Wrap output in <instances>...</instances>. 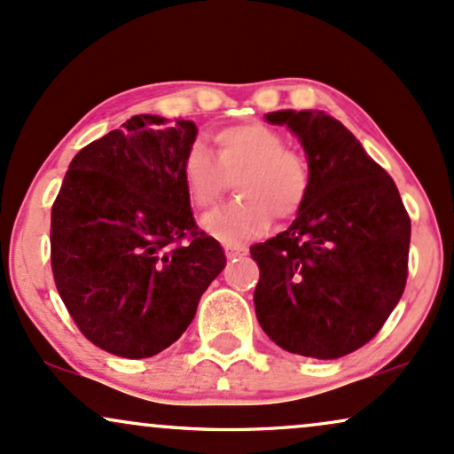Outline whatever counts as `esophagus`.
<instances>
[{
  "label": "esophagus",
  "instance_id": "esophagus-1",
  "mask_svg": "<svg viewBox=\"0 0 454 454\" xmlns=\"http://www.w3.org/2000/svg\"><path fill=\"white\" fill-rule=\"evenodd\" d=\"M225 254H227V259L244 257V254H247V248H239V247H225Z\"/></svg>",
  "mask_w": 454,
  "mask_h": 454
}]
</instances>
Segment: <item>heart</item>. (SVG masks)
<instances>
[{"mask_svg": "<svg viewBox=\"0 0 454 454\" xmlns=\"http://www.w3.org/2000/svg\"><path fill=\"white\" fill-rule=\"evenodd\" d=\"M216 157L201 142L184 153L183 184L191 204L210 210L236 178V201L204 221V229L223 244H247L263 236L274 215L291 218L300 212L310 186L308 165L286 151L285 137L263 122H242L215 133Z\"/></svg>", "mask_w": 454, "mask_h": 454, "instance_id": "obj_1", "label": "heart"}]
</instances>
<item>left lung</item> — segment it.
<instances>
[{
	"mask_svg": "<svg viewBox=\"0 0 454 454\" xmlns=\"http://www.w3.org/2000/svg\"><path fill=\"white\" fill-rule=\"evenodd\" d=\"M306 153L310 186L286 231L250 247L254 312L293 355L338 359L370 342L402 300L410 216L393 178L323 110L265 114Z\"/></svg>",
	"mask_w": 454,
	"mask_h": 454,
	"instance_id": "left-lung-1",
	"label": "left lung"
}]
</instances>
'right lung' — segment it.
Instances as JSON below:
<instances>
[{
  "mask_svg": "<svg viewBox=\"0 0 454 454\" xmlns=\"http://www.w3.org/2000/svg\"><path fill=\"white\" fill-rule=\"evenodd\" d=\"M193 121L137 114L69 163L51 216L55 285L84 338L146 359L186 332L204 291L227 265L195 231L183 176ZM191 232V245H178Z\"/></svg>",
  "mask_w": 454,
  "mask_h": 454,
  "instance_id": "obj_1",
  "label": "right lung"
}]
</instances>
